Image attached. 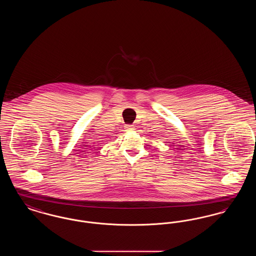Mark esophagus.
I'll list each match as a JSON object with an SVG mask.
<instances>
[{
    "label": "esophagus",
    "instance_id": "1",
    "mask_svg": "<svg viewBox=\"0 0 256 256\" xmlns=\"http://www.w3.org/2000/svg\"><path fill=\"white\" fill-rule=\"evenodd\" d=\"M124 128H126V130H134V124H126V126H124Z\"/></svg>",
    "mask_w": 256,
    "mask_h": 256
}]
</instances>
